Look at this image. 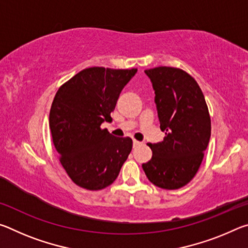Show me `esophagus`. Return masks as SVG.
Returning <instances> with one entry per match:
<instances>
[{
  "label": "esophagus",
  "instance_id": "obj_1",
  "mask_svg": "<svg viewBox=\"0 0 248 248\" xmlns=\"http://www.w3.org/2000/svg\"><path fill=\"white\" fill-rule=\"evenodd\" d=\"M141 144V142L137 141V140H133V148H137V146H139Z\"/></svg>",
  "mask_w": 248,
  "mask_h": 248
}]
</instances>
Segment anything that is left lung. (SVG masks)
Wrapping results in <instances>:
<instances>
[{"label":"left lung","instance_id":"8db88e82","mask_svg":"<svg viewBox=\"0 0 248 248\" xmlns=\"http://www.w3.org/2000/svg\"><path fill=\"white\" fill-rule=\"evenodd\" d=\"M155 93L164 140L149 143L152 158L142 164L146 177L163 189H178L195 177L211 137L202 91L185 71L158 66L144 71Z\"/></svg>","mask_w":248,"mask_h":248}]
</instances>
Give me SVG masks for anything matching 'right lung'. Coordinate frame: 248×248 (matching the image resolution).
<instances>
[{"instance_id": "add662e5", "label": "right lung", "mask_w": 248, "mask_h": 248, "mask_svg": "<svg viewBox=\"0 0 248 248\" xmlns=\"http://www.w3.org/2000/svg\"><path fill=\"white\" fill-rule=\"evenodd\" d=\"M137 69H84L58 90L49 127L61 165L78 186L99 190L118 177L131 152V138H116L100 125L112 120L119 95Z\"/></svg>"}]
</instances>
